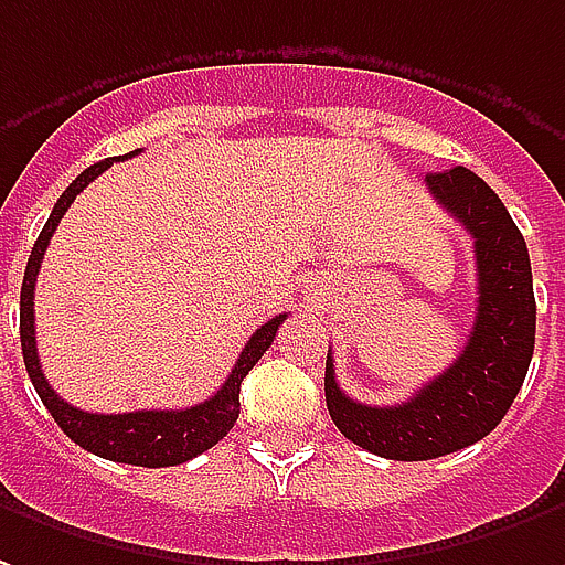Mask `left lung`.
Segmentation results:
<instances>
[{
  "mask_svg": "<svg viewBox=\"0 0 565 565\" xmlns=\"http://www.w3.org/2000/svg\"><path fill=\"white\" fill-rule=\"evenodd\" d=\"M428 192L475 238L477 311L452 364L394 406L351 401L327 354L330 419L351 444L382 459L425 461L483 440L514 404L535 349V294L526 242L502 199L468 168L428 173Z\"/></svg>",
  "mask_w": 565,
  "mask_h": 565,
  "instance_id": "left-lung-1",
  "label": "left lung"
}]
</instances>
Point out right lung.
Here are the masks:
<instances>
[{
  "label": "right lung",
  "instance_id": "right-lung-1",
  "mask_svg": "<svg viewBox=\"0 0 565 565\" xmlns=\"http://www.w3.org/2000/svg\"><path fill=\"white\" fill-rule=\"evenodd\" d=\"M134 152H128L125 159H131ZM118 159H106L90 164L78 173L76 180L66 186L54 211H51L49 223L42 226L39 238H35L33 250H30V263L23 271L21 287V349L23 364L30 373L35 394L42 397V404L49 406L51 419L61 425V431L76 440L78 447L88 449L94 456L109 461H121V465H140V468H168V465H183V461L195 459L204 449H211L220 444L232 425L238 419V394H242L244 376L254 370V364L269 351L275 342L278 327L287 321V315H275L271 321H266L254 337L247 339V345L238 354V361L232 366V373L223 382V388L211 394L207 401H201L186 409H137V413H85L78 406L66 404L61 394L49 385V379L42 373L39 364V351H35V315H33V294H35V275L42 269V256L49 247L54 228L61 223V216L66 214V207L76 201L82 189L88 186L90 180H97L100 173Z\"/></svg>",
  "mask_w": 565,
  "mask_h": 565
}]
</instances>
